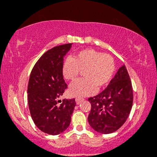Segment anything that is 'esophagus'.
I'll return each instance as SVG.
<instances>
[{
  "instance_id": "obj_1",
  "label": "esophagus",
  "mask_w": 157,
  "mask_h": 157,
  "mask_svg": "<svg viewBox=\"0 0 157 157\" xmlns=\"http://www.w3.org/2000/svg\"><path fill=\"white\" fill-rule=\"evenodd\" d=\"M82 101H83V99H82V98H76V99H75V102H76L77 104H80V103L82 102Z\"/></svg>"
}]
</instances>
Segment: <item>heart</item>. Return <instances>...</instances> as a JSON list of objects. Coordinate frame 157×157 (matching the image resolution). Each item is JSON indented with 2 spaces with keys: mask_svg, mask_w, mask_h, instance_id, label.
Instances as JSON below:
<instances>
[{
  "mask_svg": "<svg viewBox=\"0 0 157 157\" xmlns=\"http://www.w3.org/2000/svg\"><path fill=\"white\" fill-rule=\"evenodd\" d=\"M115 64L112 56L94 49L80 51L74 58L67 57L62 65V75L67 81H74L83 71L84 78L73 82L68 94L82 98L92 95L95 90L108 85L113 76Z\"/></svg>",
  "mask_w": 157,
  "mask_h": 157,
  "instance_id": "1",
  "label": "heart"
}]
</instances>
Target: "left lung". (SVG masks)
Here are the masks:
<instances>
[{
	"mask_svg": "<svg viewBox=\"0 0 157 157\" xmlns=\"http://www.w3.org/2000/svg\"><path fill=\"white\" fill-rule=\"evenodd\" d=\"M88 101L91 104L88 122L94 130L106 134L119 129L133 104V89L126 66L119 68L104 91Z\"/></svg>",
	"mask_w": 157,
	"mask_h": 157,
	"instance_id": "8db88e82",
	"label": "left lung"
}]
</instances>
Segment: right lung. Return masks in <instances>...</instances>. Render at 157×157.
<instances>
[{
	"label": "right lung",
	"instance_id": "add662e5",
	"mask_svg": "<svg viewBox=\"0 0 157 157\" xmlns=\"http://www.w3.org/2000/svg\"><path fill=\"white\" fill-rule=\"evenodd\" d=\"M72 43L56 46L39 59L31 71L28 85V102L31 118L37 128L51 135H57L69 126L75 106L74 98H58L67 87L62 75L64 56Z\"/></svg>",
	"mask_w": 157,
	"mask_h": 157
}]
</instances>
